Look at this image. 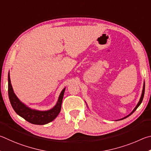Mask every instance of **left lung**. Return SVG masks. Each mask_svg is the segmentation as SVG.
<instances>
[{
	"instance_id": "left-lung-1",
	"label": "left lung",
	"mask_w": 151,
	"mask_h": 151,
	"mask_svg": "<svg viewBox=\"0 0 151 151\" xmlns=\"http://www.w3.org/2000/svg\"><path fill=\"white\" fill-rule=\"evenodd\" d=\"M8 81H9V97L10 104L13 109L21 117L24 119L28 122L34 124V125H46L54 121L59 114V110L58 109L61 105V99H63L65 88L63 89L60 94L57 104L51 109L47 111H40L32 109L27 106L18 98L13 90L11 81H10V73L8 75Z\"/></svg>"
}]
</instances>
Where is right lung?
Returning a JSON list of instances; mask_svg holds the SVG:
<instances>
[{
  "label": "right lung",
  "mask_w": 151,
  "mask_h": 151,
  "mask_svg": "<svg viewBox=\"0 0 151 151\" xmlns=\"http://www.w3.org/2000/svg\"><path fill=\"white\" fill-rule=\"evenodd\" d=\"M145 82H144V83H143V88H142V94H141V98H140V100H139V101L138 102V104H137V106L134 107V109L133 110V111H132L130 114L129 115H128L127 116H126V117H125L124 118H123V119H120V120H122V119H125V118H127V117H128L129 116H130L132 113H133L134 111H135L137 108L139 107V106L140 105H141V104L142 103V99H143V97H144V94H145Z\"/></svg>",
  "instance_id": "right-lung-1"
}]
</instances>
